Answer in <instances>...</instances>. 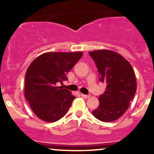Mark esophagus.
I'll list each match as a JSON object with an SVG mask.
<instances>
[{
    "label": "esophagus",
    "mask_w": 154,
    "mask_h": 154,
    "mask_svg": "<svg viewBox=\"0 0 154 154\" xmlns=\"http://www.w3.org/2000/svg\"><path fill=\"white\" fill-rule=\"evenodd\" d=\"M80 95H81L82 97H83V98H88V97H90V94H80Z\"/></svg>",
    "instance_id": "1"
}]
</instances>
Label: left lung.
Here are the masks:
<instances>
[{
    "mask_svg": "<svg viewBox=\"0 0 154 154\" xmlns=\"http://www.w3.org/2000/svg\"><path fill=\"white\" fill-rule=\"evenodd\" d=\"M94 61L99 80L106 84L99 96L100 105L93 116L103 122L117 120L128 109L136 91V80L131 65L122 55L108 50L88 53Z\"/></svg>",
    "mask_w": 154,
    "mask_h": 154,
    "instance_id": "8db88e82",
    "label": "left lung"
}]
</instances>
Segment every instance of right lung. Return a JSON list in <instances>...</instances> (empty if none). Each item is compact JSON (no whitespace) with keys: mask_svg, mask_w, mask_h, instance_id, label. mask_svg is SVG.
<instances>
[{"mask_svg":"<svg viewBox=\"0 0 154 154\" xmlns=\"http://www.w3.org/2000/svg\"><path fill=\"white\" fill-rule=\"evenodd\" d=\"M83 56L82 52H50L37 57L25 74L24 95L35 116L55 122L67 113L75 96L57 86Z\"/></svg>","mask_w":154,"mask_h":154,"instance_id":"1","label":"right lung"}]
</instances>
